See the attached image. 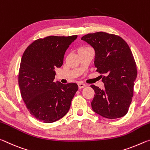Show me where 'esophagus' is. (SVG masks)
Returning <instances> with one entry per match:
<instances>
[{"instance_id":"1","label":"esophagus","mask_w":150,"mask_h":150,"mask_svg":"<svg viewBox=\"0 0 150 150\" xmlns=\"http://www.w3.org/2000/svg\"><path fill=\"white\" fill-rule=\"evenodd\" d=\"M86 86H87V85H86L85 84H83V83H78V87H79V88H83L85 87Z\"/></svg>"}]
</instances>
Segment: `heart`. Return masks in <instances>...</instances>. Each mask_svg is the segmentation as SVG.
<instances>
[{"label":"heart","instance_id":"b5f03b06","mask_svg":"<svg viewBox=\"0 0 150 150\" xmlns=\"http://www.w3.org/2000/svg\"><path fill=\"white\" fill-rule=\"evenodd\" d=\"M84 48H86V47H82L79 48V49H84Z\"/></svg>","mask_w":150,"mask_h":150}]
</instances>
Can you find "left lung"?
I'll list each match as a JSON object with an SVG mask.
<instances>
[{
	"instance_id": "8db88e82",
	"label": "left lung",
	"mask_w": 150,
	"mask_h": 150,
	"mask_svg": "<svg viewBox=\"0 0 150 150\" xmlns=\"http://www.w3.org/2000/svg\"><path fill=\"white\" fill-rule=\"evenodd\" d=\"M81 40L94 48L96 71L105 75L104 89L91 85L95 91L92 109L108 119L122 117L128 111L137 77L136 64L130 47L118 35L103 32L85 35Z\"/></svg>"
}]
</instances>
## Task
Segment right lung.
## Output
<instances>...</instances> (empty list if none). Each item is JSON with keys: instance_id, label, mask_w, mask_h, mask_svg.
I'll list each match as a JSON object with an SVG mask.
<instances>
[{"instance_id": "obj_1", "label": "right lung", "mask_w": 150, "mask_h": 150, "mask_svg": "<svg viewBox=\"0 0 150 150\" xmlns=\"http://www.w3.org/2000/svg\"><path fill=\"white\" fill-rule=\"evenodd\" d=\"M77 38L51 35L35 40L24 51L18 85L27 109L37 120L54 122L69 110L78 86L54 82L55 68L62 67L66 50Z\"/></svg>"}]
</instances>
